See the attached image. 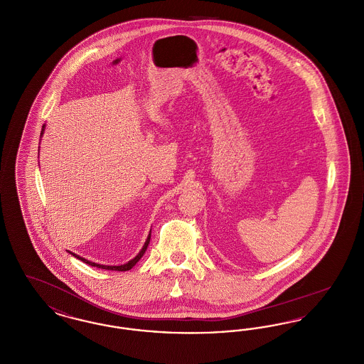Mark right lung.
I'll use <instances>...</instances> for the list:
<instances>
[{
  "label": "right lung",
  "mask_w": 364,
  "mask_h": 364,
  "mask_svg": "<svg viewBox=\"0 0 364 364\" xmlns=\"http://www.w3.org/2000/svg\"><path fill=\"white\" fill-rule=\"evenodd\" d=\"M43 131V129H42ZM150 237H151V233L149 235V237H147V240L144 242V245H143V248H141V251L139 252L138 255L134 258L132 260H129L128 263H125V264H122V266H105V264H98V263H92V262H90V260L83 259L82 257H79V255H75V254H72L75 258H77V259L83 260L85 263L87 264H90V266H94V267H100V269H105V270H116V272H127V270H131L135 264H136V262H139V259L143 257V254L146 252V250H147V245H149V242H150Z\"/></svg>",
  "instance_id": "obj_1"
}]
</instances>
